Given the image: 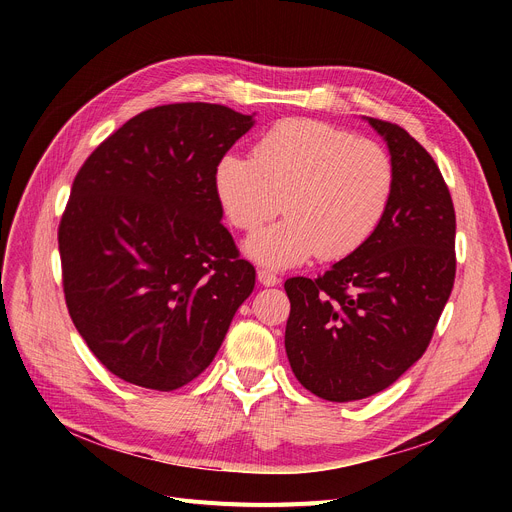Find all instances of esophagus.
<instances>
[{
    "label": "esophagus",
    "instance_id": "esophagus-1",
    "mask_svg": "<svg viewBox=\"0 0 512 512\" xmlns=\"http://www.w3.org/2000/svg\"><path fill=\"white\" fill-rule=\"evenodd\" d=\"M257 280H259V284H263V286H276V284H280V278H278L276 274L265 272V270H259V272H257Z\"/></svg>",
    "mask_w": 512,
    "mask_h": 512
}]
</instances>
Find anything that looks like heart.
<instances>
[{
    "label": "heart",
    "mask_w": 512,
    "mask_h": 512,
    "mask_svg": "<svg viewBox=\"0 0 512 512\" xmlns=\"http://www.w3.org/2000/svg\"><path fill=\"white\" fill-rule=\"evenodd\" d=\"M228 220L253 232L245 253L270 270H290L313 255L324 261L359 251L388 209L394 168L373 141L317 120H286L255 147V159L228 153L213 174Z\"/></svg>",
    "instance_id": "obj_1"
}]
</instances>
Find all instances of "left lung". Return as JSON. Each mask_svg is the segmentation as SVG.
Returning a JSON list of instances; mask_svg holds the SVG:
<instances>
[{
  "label": "left lung",
  "instance_id": "1",
  "mask_svg": "<svg viewBox=\"0 0 512 512\" xmlns=\"http://www.w3.org/2000/svg\"><path fill=\"white\" fill-rule=\"evenodd\" d=\"M363 120L384 139L394 168L384 218L359 251L317 280L284 284L292 373L332 402L378 394L421 359L456 272V218L436 161L405 128Z\"/></svg>",
  "mask_w": 512,
  "mask_h": 512
}]
</instances>
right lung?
Here are the masks:
<instances>
[{
  "label": "right lung",
  "mask_w": 512,
  "mask_h": 512,
  "mask_svg": "<svg viewBox=\"0 0 512 512\" xmlns=\"http://www.w3.org/2000/svg\"><path fill=\"white\" fill-rule=\"evenodd\" d=\"M255 126L215 103L159 105L105 139L58 232L70 317L120 380L176 390L213 361L255 288L222 226L213 174Z\"/></svg>",
  "instance_id": "obj_1"
}]
</instances>
